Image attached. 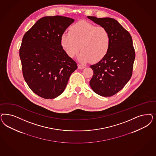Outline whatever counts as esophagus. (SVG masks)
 I'll return each instance as SVG.
<instances>
[{
	"label": "esophagus",
	"instance_id": "34e87169",
	"mask_svg": "<svg viewBox=\"0 0 156 156\" xmlns=\"http://www.w3.org/2000/svg\"><path fill=\"white\" fill-rule=\"evenodd\" d=\"M78 68L79 69H84V68H85V66H82V65H80V64H78Z\"/></svg>",
	"mask_w": 156,
	"mask_h": 156
}]
</instances>
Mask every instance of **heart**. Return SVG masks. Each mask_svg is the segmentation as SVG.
Instances as JSON below:
<instances>
[{
	"label": "heart",
	"instance_id": "obj_1",
	"mask_svg": "<svg viewBox=\"0 0 156 156\" xmlns=\"http://www.w3.org/2000/svg\"><path fill=\"white\" fill-rule=\"evenodd\" d=\"M61 44L70 57H74L80 49L79 61L97 62L103 58L110 49V34L105 27L80 21L70 26L69 33L62 34Z\"/></svg>",
	"mask_w": 156,
	"mask_h": 156
}]
</instances>
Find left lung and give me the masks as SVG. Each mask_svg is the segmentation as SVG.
Instances as JSON below:
<instances>
[{
	"instance_id": "1",
	"label": "left lung",
	"mask_w": 156,
	"mask_h": 156,
	"mask_svg": "<svg viewBox=\"0 0 156 156\" xmlns=\"http://www.w3.org/2000/svg\"><path fill=\"white\" fill-rule=\"evenodd\" d=\"M110 32L111 45L106 56L90 66L94 75L90 81L91 88L99 95L109 97L121 90L132 76L135 50L129 31L117 20L111 18L87 16Z\"/></svg>"
}]
</instances>
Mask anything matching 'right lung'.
Segmentation results:
<instances>
[{
    "instance_id": "obj_1",
    "label": "right lung",
    "mask_w": 156,
    "mask_h": 156,
    "mask_svg": "<svg viewBox=\"0 0 156 156\" xmlns=\"http://www.w3.org/2000/svg\"><path fill=\"white\" fill-rule=\"evenodd\" d=\"M74 20L58 15L43 17L22 38L20 57L23 76L31 90L41 98L60 95L77 68L61 44V35Z\"/></svg>"
}]
</instances>
